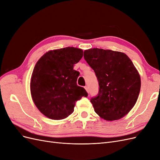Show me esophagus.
I'll return each instance as SVG.
<instances>
[{
	"instance_id": "esophagus-1",
	"label": "esophagus",
	"mask_w": 160,
	"mask_h": 160,
	"mask_svg": "<svg viewBox=\"0 0 160 160\" xmlns=\"http://www.w3.org/2000/svg\"><path fill=\"white\" fill-rule=\"evenodd\" d=\"M85 89L87 91V92H88V93H89V88H88V86H85Z\"/></svg>"
}]
</instances>
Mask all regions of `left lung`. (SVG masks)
<instances>
[{
	"mask_svg": "<svg viewBox=\"0 0 160 160\" xmlns=\"http://www.w3.org/2000/svg\"><path fill=\"white\" fill-rule=\"evenodd\" d=\"M84 59L99 82V93L91 99L95 113L107 121L122 118L133 108L141 88L132 61L123 52L98 48L85 50Z\"/></svg>",
	"mask_w": 160,
	"mask_h": 160,
	"instance_id": "8db88e82",
	"label": "left lung"
}]
</instances>
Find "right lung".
Masks as SVG:
<instances>
[{"label": "right lung", "mask_w": 160, "mask_h": 160, "mask_svg": "<svg viewBox=\"0 0 160 160\" xmlns=\"http://www.w3.org/2000/svg\"><path fill=\"white\" fill-rule=\"evenodd\" d=\"M83 55L82 49L70 47L49 51L34 67L31 79L32 99L48 118H67L73 112L76 101L88 97L85 89L77 85L79 72L73 69Z\"/></svg>", "instance_id": "1"}]
</instances>
